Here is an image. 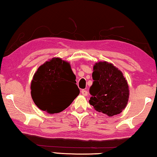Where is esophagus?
<instances>
[{
  "instance_id": "esophagus-1",
  "label": "esophagus",
  "mask_w": 157,
  "mask_h": 157,
  "mask_svg": "<svg viewBox=\"0 0 157 157\" xmlns=\"http://www.w3.org/2000/svg\"><path fill=\"white\" fill-rule=\"evenodd\" d=\"M81 94H82V95H85V96H86V95H88V91L86 90L83 89V90H81Z\"/></svg>"
}]
</instances>
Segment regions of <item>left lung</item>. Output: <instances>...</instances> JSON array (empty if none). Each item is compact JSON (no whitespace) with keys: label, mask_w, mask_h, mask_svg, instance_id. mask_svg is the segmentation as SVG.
I'll list each match as a JSON object with an SVG mask.
<instances>
[{"label":"left lung","mask_w":157,"mask_h":157,"mask_svg":"<svg viewBox=\"0 0 157 157\" xmlns=\"http://www.w3.org/2000/svg\"><path fill=\"white\" fill-rule=\"evenodd\" d=\"M89 93V103L95 110L112 117L124 110L129 99L128 84L122 73L112 63H96Z\"/></svg>","instance_id":"obj_1"}]
</instances>
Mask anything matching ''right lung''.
<instances>
[{
    "instance_id": "right-lung-1",
    "label": "right lung",
    "mask_w": 157,
    "mask_h": 157,
    "mask_svg": "<svg viewBox=\"0 0 157 157\" xmlns=\"http://www.w3.org/2000/svg\"><path fill=\"white\" fill-rule=\"evenodd\" d=\"M70 64L54 58L40 66L31 83V95L40 110L50 114L62 112L80 93Z\"/></svg>"
}]
</instances>
